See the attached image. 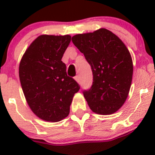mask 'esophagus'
Segmentation results:
<instances>
[{
    "label": "esophagus",
    "mask_w": 155,
    "mask_h": 155,
    "mask_svg": "<svg viewBox=\"0 0 155 155\" xmlns=\"http://www.w3.org/2000/svg\"><path fill=\"white\" fill-rule=\"evenodd\" d=\"M74 79H75V81H76L78 82V83H80V78H79V76H76V77H75Z\"/></svg>",
    "instance_id": "1"
}]
</instances>
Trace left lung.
I'll return each mask as SVG.
<instances>
[{
  "instance_id": "left-lung-1",
  "label": "left lung",
  "mask_w": 155,
  "mask_h": 155,
  "mask_svg": "<svg viewBox=\"0 0 155 155\" xmlns=\"http://www.w3.org/2000/svg\"><path fill=\"white\" fill-rule=\"evenodd\" d=\"M71 40L92 71V86L83 91L88 106L97 114H113L123 106L130 89L134 67L128 49L106 28L78 34Z\"/></svg>"
}]
</instances>
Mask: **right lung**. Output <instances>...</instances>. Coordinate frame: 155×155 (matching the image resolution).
Segmentation results:
<instances>
[{"label":"right lung","mask_w":155,"mask_h":155,"mask_svg":"<svg viewBox=\"0 0 155 155\" xmlns=\"http://www.w3.org/2000/svg\"><path fill=\"white\" fill-rule=\"evenodd\" d=\"M71 36L41 35L31 42L19 64V79L26 102L39 119L58 122L69 115L78 84L67 74L61 61Z\"/></svg>","instance_id":"obj_1"}]
</instances>
